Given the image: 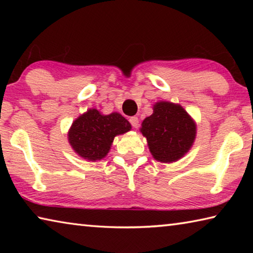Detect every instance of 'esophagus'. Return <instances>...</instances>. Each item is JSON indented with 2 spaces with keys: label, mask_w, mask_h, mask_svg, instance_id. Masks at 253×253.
Here are the masks:
<instances>
[{
  "label": "esophagus",
  "mask_w": 253,
  "mask_h": 253,
  "mask_svg": "<svg viewBox=\"0 0 253 253\" xmlns=\"http://www.w3.org/2000/svg\"><path fill=\"white\" fill-rule=\"evenodd\" d=\"M129 123L131 124V126H132V127H134V128H137V127H138V125H139L138 117H136V116H132V117H130V118H129Z\"/></svg>",
  "instance_id": "34e87169"
}]
</instances>
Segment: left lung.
Returning a JSON list of instances; mask_svg holds the SVG:
<instances>
[{"mask_svg": "<svg viewBox=\"0 0 253 253\" xmlns=\"http://www.w3.org/2000/svg\"><path fill=\"white\" fill-rule=\"evenodd\" d=\"M153 114L142 123L149 152L156 161L173 163L190 151L196 136V124L182 106L158 101Z\"/></svg>", "mask_w": 253, "mask_h": 253, "instance_id": "left-lung-1", "label": "left lung"}]
</instances>
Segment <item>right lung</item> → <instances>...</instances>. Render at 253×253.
<instances>
[{"mask_svg": "<svg viewBox=\"0 0 253 253\" xmlns=\"http://www.w3.org/2000/svg\"><path fill=\"white\" fill-rule=\"evenodd\" d=\"M130 129L129 122L121 114L101 115L100 111L92 108L72 123L68 131V140L79 156L96 162L109 153L115 137Z\"/></svg>", "mask_w": 253, "mask_h": 253, "instance_id": "1", "label": "right lung"}]
</instances>
